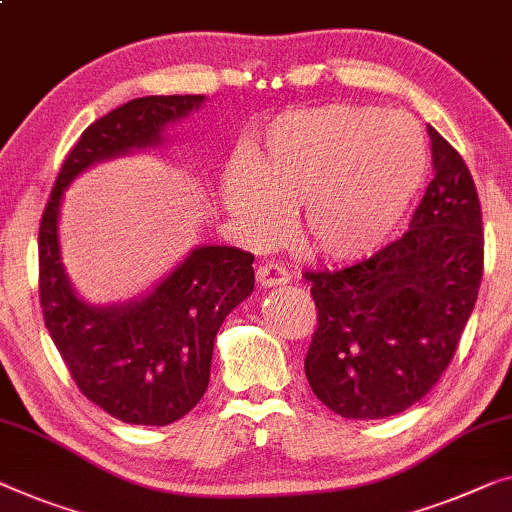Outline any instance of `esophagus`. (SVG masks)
Here are the masks:
<instances>
[{
    "mask_svg": "<svg viewBox=\"0 0 512 512\" xmlns=\"http://www.w3.org/2000/svg\"><path fill=\"white\" fill-rule=\"evenodd\" d=\"M256 279L263 288H272V286L288 284V281H291V272L279 263H263L256 272Z\"/></svg>",
    "mask_w": 512,
    "mask_h": 512,
    "instance_id": "1",
    "label": "esophagus"
}]
</instances>
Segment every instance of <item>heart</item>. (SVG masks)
<instances>
[{
    "label": "heart",
    "mask_w": 512,
    "mask_h": 512,
    "mask_svg": "<svg viewBox=\"0 0 512 512\" xmlns=\"http://www.w3.org/2000/svg\"><path fill=\"white\" fill-rule=\"evenodd\" d=\"M429 175L427 136L416 117L372 106L284 113L233 159L219 182L221 207L254 242L298 207V233L328 261H360L388 242Z\"/></svg>",
    "instance_id": "heart-1"
}]
</instances>
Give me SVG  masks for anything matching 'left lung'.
I'll use <instances>...</instances> for the list:
<instances>
[{"label":"left lung","mask_w":512,"mask_h":512,"mask_svg":"<svg viewBox=\"0 0 512 512\" xmlns=\"http://www.w3.org/2000/svg\"><path fill=\"white\" fill-rule=\"evenodd\" d=\"M434 180L402 238L335 272H305L318 325L305 374L351 420L420 402L457 351L483 279V212L464 159L434 127Z\"/></svg>","instance_id":"8db88e82"}]
</instances>
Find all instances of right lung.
Returning a JSON list of instances; mask_svg holds the SVG:
<instances>
[{
    "mask_svg": "<svg viewBox=\"0 0 512 512\" xmlns=\"http://www.w3.org/2000/svg\"><path fill=\"white\" fill-rule=\"evenodd\" d=\"M203 94L143 96L83 131L64 159L39 228L43 321L80 392L129 425L164 427L201 402L214 337L254 291V256L235 247H196L143 298L94 307L73 291L59 261L64 189L99 161L164 143V129L201 108Z\"/></svg>",
    "mask_w": 512,
    "mask_h": 512,
    "instance_id": "1",
    "label": "right lung"
}]
</instances>
